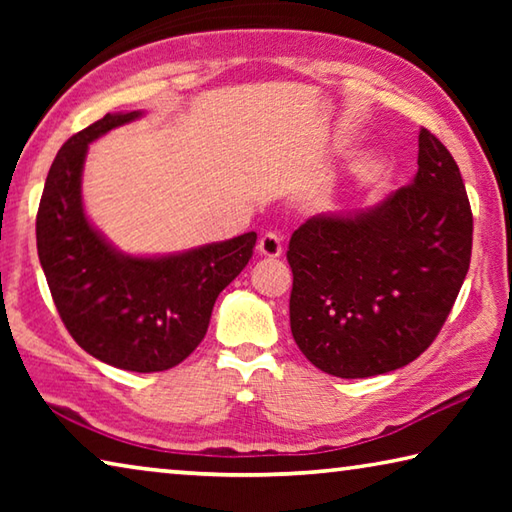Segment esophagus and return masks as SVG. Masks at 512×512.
Instances as JSON below:
<instances>
[{
	"label": "esophagus",
	"instance_id": "34e87169",
	"mask_svg": "<svg viewBox=\"0 0 512 512\" xmlns=\"http://www.w3.org/2000/svg\"><path fill=\"white\" fill-rule=\"evenodd\" d=\"M257 253L268 259H275L282 255V239L275 232H266V235L257 241Z\"/></svg>",
	"mask_w": 512,
	"mask_h": 512
}]
</instances>
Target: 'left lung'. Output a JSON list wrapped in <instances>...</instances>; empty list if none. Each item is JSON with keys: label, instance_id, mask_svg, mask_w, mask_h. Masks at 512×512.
Segmentation results:
<instances>
[{"label": "left lung", "instance_id": "8db88e82", "mask_svg": "<svg viewBox=\"0 0 512 512\" xmlns=\"http://www.w3.org/2000/svg\"><path fill=\"white\" fill-rule=\"evenodd\" d=\"M472 210L445 144L422 128L418 173L375 205L293 232L291 334L327 375L363 379L429 348L470 268Z\"/></svg>", "mask_w": 512, "mask_h": 512}]
</instances>
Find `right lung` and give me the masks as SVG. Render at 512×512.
Segmentation results:
<instances>
[{
	"instance_id": "right-lung-1",
	"label": "right lung",
	"mask_w": 512,
	"mask_h": 512,
	"mask_svg": "<svg viewBox=\"0 0 512 512\" xmlns=\"http://www.w3.org/2000/svg\"><path fill=\"white\" fill-rule=\"evenodd\" d=\"M142 110L108 112L63 144L40 198L36 239L51 298L67 332L108 366L160 372L203 341L219 293L244 271L257 235L246 232L169 255H128L94 228L83 207L90 144Z\"/></svg>"
}]
</instances>
